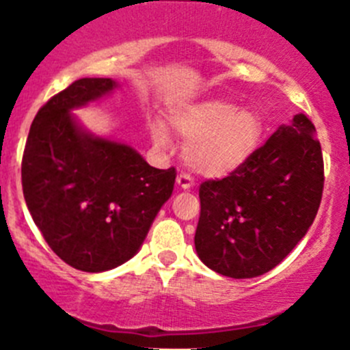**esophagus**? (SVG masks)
I'll use <instances>...</instances> for the list:
<instances>
[{
	"instance_id": "obj_1",
	"label": "esophagus",
	"mask_w": 350,
	"mask_h": 350,
	"mask_svg": "<svg viewBox=\"0 0 350 350\" xmlns=\"http://www.w3.org/2000/svg\"><path fill=\"white\" fill-rule=\"evenodd\" d=\"M176 181H178V186L179 188H183V190H191L193 188V178L188 174H185V172H181V174H178V178H176Z\"/></svg>"
}]
</instances>
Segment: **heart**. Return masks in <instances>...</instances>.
Segmentation results:
<instances>
[{
	"label": "heart",
	"instance_id": "heart-1",
	"mask_svg": "<svg viewBox=\"0 0 350 350\" xmlns=\"http://www.w3.org/2000/svg\"><path fill=\"white\" fill-rule=\"evenodd\" d=\"M171 124L186 142L185 159L198 174L223 178L238 171L262 143V119L250 109L207 100L181 105L171 113ZM152 139L160 150L171 145L165 126L152 122Z\"/></svg>",
	"mask_w": 350,
	"mask_h": 350
}]
</instances>
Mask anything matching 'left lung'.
Returning <instances> with one entry per match:
<instances>
[{
	"instance_id": "obj_1",
	"label": "left lung",
	"mask_w": 350,
	"mask_h": 350,
	"mask_svg": "<svg viewBox=\"0 0 350 350\" xmlns=\"http://www.w3.org/2000/svg\"><path fill=\"white\" fill-rule=\"evenodd\" d=\"M314 133L304 113L293 116L238 171L202 183L195 250L205 266L230 278H256L306 237L325 183Z\"/></svg>"
}]
</instances>
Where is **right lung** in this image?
Segmentation results:
<instances>
[{
    "label": "right lung",
    "mask_w": 350,
    "mask_h": 350,
    "mask_svg": "<svg viewBox=\"0 0 350 350\" xmlns=\"http://www.w3.org/2000/svg\"><path fill=\"white\" fill-rule=\"evenodd\" d=\"M117 88L109 77H84L55 94L32 120L22 159L36 226L64 262L86 273L135 257L174 190V167H152L133 146L94 135L72 113Z\"/></svg>",
    "instance_id": "right-lung-1"
}]
</instances>
